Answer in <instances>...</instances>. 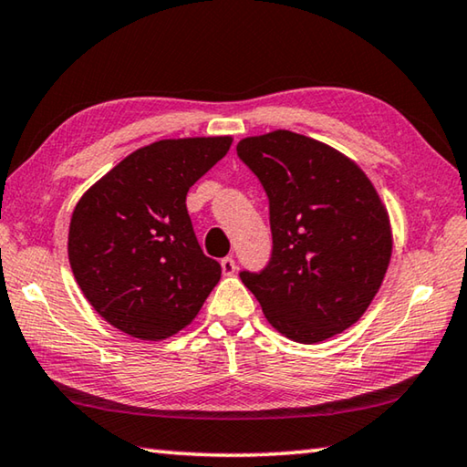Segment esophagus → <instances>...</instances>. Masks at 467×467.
<instances>
[{
  "label": "esophagus",
  "mask_w": 467,
  "mask_h": 467,
  "mask_svg": "<svg viewBox=\"0 0 467 467\" xmlns=\"http://www.w3.org/2000/svg\"><path fill=\"white\" fill-rule=\"evenodd\" d=\"M220 265H223V274H224V275H233V274L236 272L234 257H224L223 262H220Z\"/></svg>",
  "instance_id": "obj_1"
}]
</instances>
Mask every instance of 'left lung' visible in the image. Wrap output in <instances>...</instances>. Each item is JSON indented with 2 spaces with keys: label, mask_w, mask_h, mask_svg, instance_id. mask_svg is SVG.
<instances>
[{
  "label": "left lung",
  "mask_w": 467,
  "mask_h": 467,
  "mask_svg": "<svg viewBox=\"0 0 467 467\" xmlns=\"http://www.w3.org/2000/svg\"><path fill=\"white\" fill-rule=\"evenodd\" d=\"M236 156L270 202L272 257L239 275L267 321L317 344L357 323L391 257L389 216L350 158L300 133L244 138Z\"/></svg>",
  "instance_id": "8db88e82"
}]
</instances>
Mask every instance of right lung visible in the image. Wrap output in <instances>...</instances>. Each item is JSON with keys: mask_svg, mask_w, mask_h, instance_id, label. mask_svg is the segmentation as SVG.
<instances>
[{"mask_svg": "<svg viewBox=\"0 0 467 467\" xmlns=\"http://www.w3.org/2000/svg\"><path fill=\"white\" fill-rule=\"evenodd\" d=\"M233 140H161L107 172L78 202L67 255L100 317L140 339H162L200 313L220 280L187 214V192Z\"/></svg>", "mask_w": 467, "mask_h": 467, "instance_id": "1", "label": "right lung"}]
</instances>
